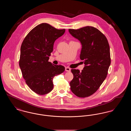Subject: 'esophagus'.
<instances>
[{
  "mask_svg": "<svg viewBox=\"0 0 131 131\" xmlns=\"http://www.w3.org/2000/svg\"><path fill=\"white\" fill-rule=\"evenodd\" d=\"M65 71L66 72H70L71 71V69L69 67H65Z\"/></svg>",
  "mask_w": 131,
  "mask_h": 131,
  "instance_id": "34e87169",
  "label": "esophagus"
}]
</instances>
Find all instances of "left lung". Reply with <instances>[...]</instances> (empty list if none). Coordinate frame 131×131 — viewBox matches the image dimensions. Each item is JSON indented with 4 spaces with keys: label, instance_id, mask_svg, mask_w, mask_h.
<instances>
[{
    "label": "left lung",
    "instance_id": "1",
    "mask_svg": "<svg viewBox=\"0 0 131 131\" xmlns=\"http://www.w3.org/2000/svg\"><path fill=\"white\" fill-rule=\"evenodd\" d=\"M69 32L81 43L80 58L85 65L81 72L71 70L74 78L70 82L71 90L79 97H87L99 89L107 75L111 62L109 44L106 36L92 26Z\"/></svg>",
    "mask_w": 131,
    "mask_h": 131
}]
</instances>
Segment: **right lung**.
<instances>
[{"label":"right lung","mask_w":131,"mask_h":131,"mask_svg":"<svg viewBox=\"0 0 131 131\" xmlns=\"http://www.w3.org/2000/svg\"><path fill=\"white\" fill-rule=\"evenodd\" d=\"M65 31L42 23L32 29L21 44L19 66L26 83L37 94L50 92L53 88V78L65 71L62 65L49 62L55 41Z\"/></svg>","instance_id":"right-lung-1"}]
</instances>
